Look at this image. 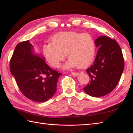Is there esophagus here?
<instances>
[{
  "instance_id": "1",
  "label": "esophagus",
  "mask_w": 133,
  "mask_h": 133,
  "mask_svg": "<svg viewBox=\"0 0 133 133\" xmlns=\"http://www.w3.org/2000/svg\"><path fill=\"white\" fill-rule=\"evenodd\" d=\"M71 74L72 75H74V76H77V75H78L79 74V73H78V72H71Z\"/></svg>"
}]
</instances>
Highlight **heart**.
Wrapping results in <instances>:
<instances>
[{
    "label": "heart",
    "mask_w": 133,
    "mask_h": 133,
    "mask_svg": "<svg viewBox=\"0 0 133 133\" xmlns=\"http://www.w3.org/2000/svg\"><path fill=\"white\" fill-rule=\"evenodd\" d=\"M43 52L51 66L58 68L66 54L69 58L65 69L78 66L84 68L94 61L96 52V41L91 34L74 31L57 34L51 43L44 44Z\"/></svg>",
    "instance_id": "b5f03b06"
}]
</instances>
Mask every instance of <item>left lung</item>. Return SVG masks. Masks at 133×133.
I'll return each instance as SVG.
<instances>
[{
  "label": "left lung",
  "instance_id": "left-lung-1",
  "mask_svg": "<svg viewBox=\"0 0 133 133\" xmlns=\"http://www.w3.org/2000/svg\"><path fill=\"white\" fill-rule=\"evenodd\" d=\"M95 41L99 50L94 64L86 70L90 81L83 90L92 97H101L109 94L117 86L124 62L122 50L115 39L102 36Z\"/></svg>",
  "mask_w": 133,
  "mask_h": 133
}]
</instances>
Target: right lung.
I'll return each instance as SVG.
<instances>
[{
  "label": "right lung",
  "mask_w": 133,
  "mask_h": 133,
  "mask_svg": "<svg viewBox=\"0 0 133 133\" xmlns=\"http://www.w3.org/2000/svg\"><path fill=\"white\" fill-rule=\"evenodd\" d=\"M45 58L34 53L29 40L15 47L10 62V72L23 94L37 102L47 101L57 90L61 73L51 69Z\"/></svg>",
  "instance_id": "1"
}]
</instances>
